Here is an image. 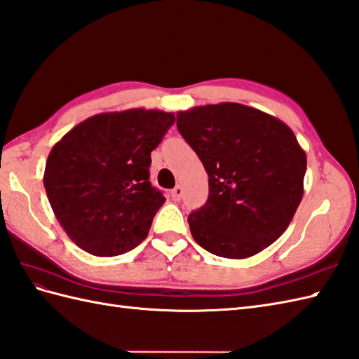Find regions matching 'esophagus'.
I'll return each instance as SVG.
<instances>
[{
	"label": "esophagus",
	"instance_id": "34e87169",
	"mask_svg": "<svg viewBox=\"0 0 359 359\" xmlns=\"http://www.w3.org/2000/svg\"><path fill=\"white\" fill-rule=\"evenodd\" d=\"M182 194H183V189H182V187L179 185V187H176L174 189H171V198L172 200H180L182 198Z\"/></svg>",
	"mask_w": 359,
	"mask_h": 359
}]
</instances>
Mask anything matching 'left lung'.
Here are the masks:
<instances>
[{
	"instance_id": "left-lung-1",
	"label": "left lung",
	"mask_w": 359,
	"mask_h": 359,
	"mask_svg": "<svg viewBox=\"0 0 359 359\" xmlns=\"http://www.w3.org/2000/svg\"><path fill=\"white\" fill-rule=\"evenodd\" d=\"M177 130L208 172L210 196L189 214L208 252L248 258L271 246L304 193L306 153L285 122L236 102L177 113Z\"/></svg>"
}]
</instances>
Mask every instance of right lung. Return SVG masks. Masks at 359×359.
Wrapping results in <instances>:
<instances>
[{
  "instance_id": "obj_1",
  "label": "right lung",
  "mask_w": 359,
  "mask_h": 359,
  "mask_svg": "<svg viewBox=\"0 0 359 359\" xmlns=\"http://www.w3.org/2000/svg\"><path fill=\"white\" fill-rule=\"evenodd\" d=\"M174 113L131 108L99 113L56 142L44 188L57 222L81 249L114 257L148 236L165 197L151 187V151Z\"/></svg>"
}]
</instances>
